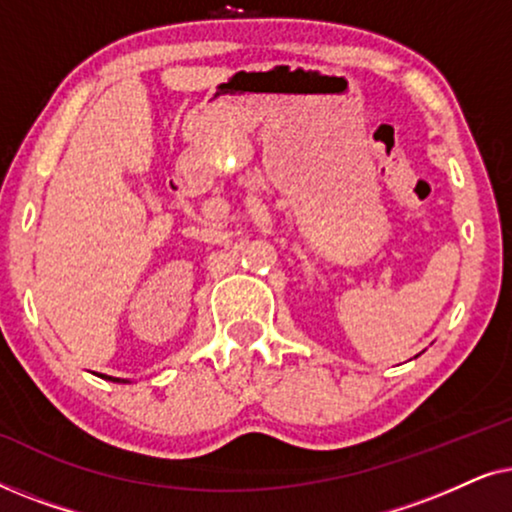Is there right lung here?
<instances>
[{
  "mask_svg": "<svg viewBox=\"0 0 512 512\" xmlns=\"http://www.w3.org/2000/svg\"><path fill=\"white\" fill-rule=\"evenodd\" d=\"M104 380H111V382H123V384H128L130 380H121V377H104Z\"/></svg>",
  "mask_w": 512,
  "mask_h": 512,
  "instance_id": "right-lung-1",
  "label": "right lung"
}]
</instances>
